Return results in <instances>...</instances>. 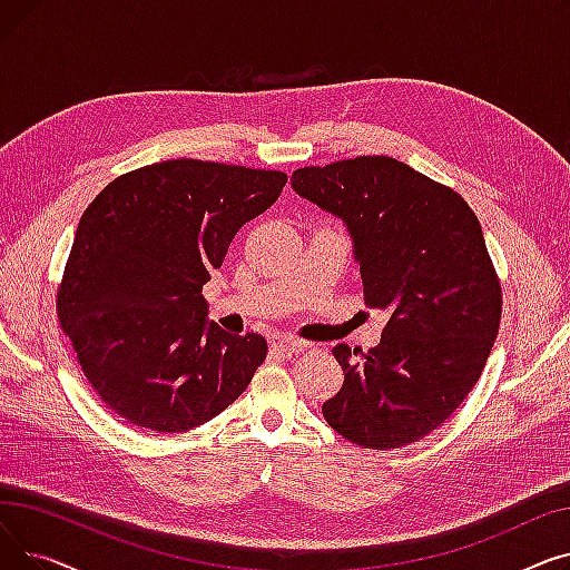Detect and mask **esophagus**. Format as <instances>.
Returning <instances> with one entry per match:
<instances>
[{
    "mask_svg": "<svg viewBox=\"0 0 570 570\" xmlns=\"http://www.w3.org/2000/svg\"><path fill=\"white\" fill-rule=\"evenodd\" d=\"M273 348H277V351H282V353L293 355V353H301V351H305V348H307V342L282 335V337H275V340H273Z\"/></svg>",
    "mask_w": 570,
    "mask_h": 570,
    "instance_id": "esophagus-1",
    "label": "esophagus"
}]
</instances>
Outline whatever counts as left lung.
<instances>
[{"label": "left lung", "mask_w": 570, "mask_h": 570, "mask_svg": "<svg viewBox=\"0 0 570 570\" xmlns=\"http://www.w3.org/2000/svg\"><path fill=\"white\" fill-rule=\"evenodd\" d=\"M293 191L344 222L365 303L391 314L363 357L333 348L344 385L323 417L385 451L423 439L464 402L499 333L501 286L466 200L393 157L297 168Z\"/></svg>", "instance_id": "obj_1"}]
</instances>
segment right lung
Segmentation results:
<instances>
[{
	"label": "right lung",
	"mask_w": 570,
	"mask_h": 570,
	"mask_svg": "<svg viewBox=\"0 0 570 570\" xmlns=\"http://www.w3.org/2000/svg\"><path fill=\"white\" fill-rule=\"evenodd\" d=\"M284 185L279 170L173 159L112 179L82 213L57 314L87 381L129 425L187 432L249 385L265 340L207 321L200 291Z\"/></svg>",
	"instance_id": "1"
}]
</instances>
